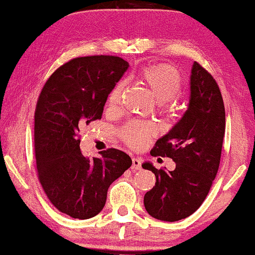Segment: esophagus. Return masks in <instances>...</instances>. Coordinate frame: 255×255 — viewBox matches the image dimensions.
Instances as JSON below:
<instances>
[{"mask_svg": "<svg viewBox=\"0 0 255 255\" xmlns=\"http://www.w3.org/2000/svg\"><path fill=\"white\" fill-rule=\"evenodd\" d=\"M131 169H133V170H140V169H141V159H140V158L134 157L133 159H131Z\"/></svg>", "mask_w": 255, "mask_h": 255, "instance_id": "esophagus-1", "label": "esophagus"}]
</instances>
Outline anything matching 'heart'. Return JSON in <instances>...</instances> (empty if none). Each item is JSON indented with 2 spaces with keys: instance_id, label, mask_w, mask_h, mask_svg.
I'll list each match as a JSON object with an SVG mask.
<instances>
[{
  "instance_id": "1",
  "label": "heart",
  "mask_w": 255,
  "mask_h": 255,
  "mask_svg": "<svg viewBox=\"0 0 255 255\" xmlns=\"http://www.w3.org/2000/svg\"><path fill=\"white\" fill-rule=\"evenodd\" d=\"M136 78L140 81L147 85L153 93L158 103H165L172 99L180 92L181 77L176 69L168 64H153L146 66L141 68L136 74ZM122 91H124V83H119L110 91L108 97V105L115 107L120 102ZM156 128L152 124L142 121H130L122 128L121 136L126 144L133 148H141L146 142L153 135Z\"/></svg>"
}]
</instances>
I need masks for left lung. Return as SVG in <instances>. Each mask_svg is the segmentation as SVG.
Here are the masks:
<instances>
[{
  "label": "left lung",
  "instance_id": "1",
  "mask_svg": "<svg viewBox=\"0 0 255 255\" xmlns=\"http://www.w3.org/2000/svg\"><path fill=\"white\" fill-rule=\"evenodd\" d=\"M186 113L164 136L157 140L152 156L169 157L176 163L172 171L142 168L156 176V184L144 197L146 211L153 218L176 222L194 213L209 194L221 162L225 131L222 93L213 77L198 62L193 63Z\"/></svg>",
  "mask_w": 255,
  "mask_h": 255
}]
</instances>
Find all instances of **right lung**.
<instances>
[{
    "label": "right lung",
    "mask_w": 255,
    "mask_h": 255,
    "mask_svg": "<svg viewBox=\"0 0 255 255\" xmlns=\"http://www.w3.org/2000/svg\"><path fill=\"white\" fill-rule=\"evenodd\" d=\"M129 64L118 56L73 58L44 85L34 113V152L39 182L51 204L72 218L89 219L103 210L110 184L131 165L124 151L101 158L81 153L79 133L102 119L110 91Z\"/></svg>",
    "instance_id": "right-lung-1"
}]
</instances>
